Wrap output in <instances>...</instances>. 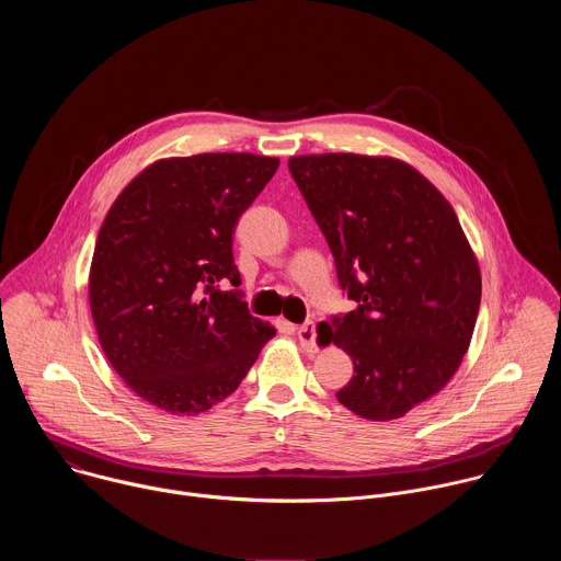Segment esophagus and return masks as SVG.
Returning <instances> with one entry per match:
<instances>
[{
  "label": "esophagus",
  "instance_id": "34e87169",
  "mask_svg": "<svg viewBox=\"0 0 561 561\" xmlns=\"http://www.w3.org/2000/svg\"><path fill=\"white\" fill-rule=\"evenodd\" d=\"M314 337H317V333H314V324H312V322L301 324V327L297 329V340H299V344H301V348H304L306 353H314V351H317Z\"/></svg>",
  "mask_w": 561,
  "mask_h": 561
}]
</instances>
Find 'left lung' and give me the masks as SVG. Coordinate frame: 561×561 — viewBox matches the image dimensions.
<instances>
[{"label": "left lung", "instance_id": "obj_1", "mask_svg": "<svg viewBox=\"0 0 561 561\" xmlns=\"http://www.w3.org/2000/svg\"><path fill=\"white\" fill-rule=\"evenodd\" d=\"M288 169L357 301L317 327L353 359L340 404L370 422L404 417L450 381L474 331L482 275L459 219L402 159L297 154Z\"/></svg>", "mask_w": 561, "mask_h": 561}]
</instances>
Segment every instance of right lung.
<instances>
[{
  "label": "right lung",
  "instance_id": "right-lung-1",
  "mask_svg": "<svg viewBox=\"0 0 561 561\" xmlns=\"http://www.w3.org/2000/svg\"><path fill=\"white\" fill-rule=\"evenodd\" d=\"M277 157L202 152L157 159L113 202L89 299L104 355L144 402L199 415L234 392L275 327L239 290L232 232Z\"/></svg>",
  "mask_w": 561,
  "mask_h": 561
}]
</instances>
